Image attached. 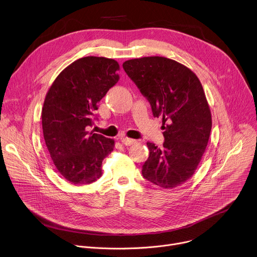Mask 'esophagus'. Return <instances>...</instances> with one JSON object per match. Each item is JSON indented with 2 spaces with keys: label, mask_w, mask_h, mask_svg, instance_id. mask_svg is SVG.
I'll use <instances>...</instances> for the list:
<instances>
[{
  "label": "esophagus",
  "mask_w": 257,
  "mask_h": 257,
  "mask_svg": "<svg viewBox=\"0 0 257 257\" xmlns=\"http://www.w3.org/2000/svg\"><path fill=\"white\" fill-rule=\"evenodd\" d=\"M121 141L124 145H132V144L136 143L135 139H131V138H127V137H122Z\"/></svg>",
  "instance_id": "obj_1"
}]
</instances>
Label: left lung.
Segmentation results:
<instances>
[{
  "label": "left lung",
  "mask_w": 257,
  "mask_h": 257,
  "mask_svg": "<svg viewBox=\"0 0 257 257\" xmlns=\"http://www.w3.org/2000/svg\"><path fill=\"white\" fill-rule=\"evenodd\" d=\"M123 69L150 101L154 117L163 119V148L146 143L150 157L142 176L175 188L192 177L209 139L211 114L202 85L186 66L164 57L128 60Z\"/></svg>",
  "instance_id": "obj_1"
}]
</instances>
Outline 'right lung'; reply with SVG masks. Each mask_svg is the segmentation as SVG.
I'll return each instance as SVG.
<instances>
[{"instance_id":"add662e5","label":"right lung","mask_w":257,"mask_h":257,"mask_svg":"<svg viewBox=\"0 0 257 257\" xmlns=\"http://www.w3.org/2000/svg\"><path fill=\"white\" fill-rule=\"evenodd\" d=\"M117 61L84 57L65 68L49 89L42 111L44 137L60 174L72 184H90L101 177L103 159L115 141L87 132L99 100L120 79Z\"/></svg>"}]
</instances>
